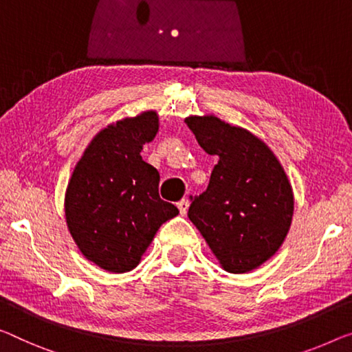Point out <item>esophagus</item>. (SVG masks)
<instances>
[{
    "label": "esophagus",
    "mask_w": 352,
    "mask_h": 352,
    "mask_svg": "<svg viewBox=\"0 0 352 352\" xmlns=\"http://www.w3.org/2000/svg\"><path fill=\"white\" fill-rule=\"evenodd\" d=\"M177 207H178V210H180V214H186L188 207H190V202H188L186 199H182L180 202H177Z\"/></svg>",
    "instance_id": "esophagus-1"
}]
</instances>
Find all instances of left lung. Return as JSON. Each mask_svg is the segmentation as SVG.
I'll return each mask as SVG.
<instances>
[{"label":"left lung","mask_w":352,"mask_h":352,"mask_svg":"<svg viewBox=\"0 0 352 352\" xmlns=\"http://www.w3.org/2000/svg\"><path fill=\"white\" fill-rule=\"evenodd\" d=\"M197 144L218 156L188 218L230 274L258 269L285 242L294 213L291 183L269 146L214 115L185 118Z\"/></svg>","instance_id":"left-lung-1"}]
</instances>
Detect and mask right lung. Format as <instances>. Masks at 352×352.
Masks as SVG:
<instances>
[{"label": "right lung", "instance_id": "1", "mask_svg": "<svg viewBox=\"0 0 352 352\" xmlns=\"http://www.w3.org/2000/svg\"><path fill=\"white\" fill-rule=\"evenodd\" d=\"M158 128L155 110L109 124L94 135L67 183V229L80 253L112 274L138 267L161 224L178 214L160 197L158 170L140 156Z\"/></svg>", "mask_w": 352, "mask_h": 352}]
</instances>
